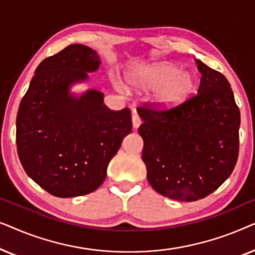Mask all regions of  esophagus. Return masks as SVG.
Returning a JSON list of instances; mask_svg holds the SVG:
<instances>
[{"instance_id": "1", "label": "esophagus", "mask_w": 255, "mask_h": 255, "mask_svg": "<svg viewBox=\"0 0 255 255\" xmlns=\"http://www.w3.org/2000/svg\"><path fill=\"white\" fill-rule=\"evenodd\" d=\"M140 124H141L140 117H139L138 115L134 113L133 115H132V127H133V128H138Z\"/></svg>"}]
</instances>
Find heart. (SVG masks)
Returning <instances> with one entry per match:
<instances>
[{
    "instance_id": "b5f03b06",
    "label": "heart",
    "mask_w": 255,
    "mask_h": 255,
    "mask_svg": "<svg viewBox=\"0 0 255 255\" xmlns=\"http://www.w3.org/2000/svg\"><path fill=\"white\" fill-rule=\"evenodd\" d=\"M128 85L137 92L154 90L152 106L159 110H170L186 102L193 93L195 81L189 72L181 71L176 65L156 62L132 72Z\"/></svg>"
}]
</instances>
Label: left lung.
Listing matches in <instances>:
<instances>
[{"instance_id": "8db88e82", "label": "left lung", "mask_w": 255, "mask_h": 255, "mask_svg": "<svg viewBox=\"0 0 255 255\" xmlns=\"http://www.w3.org/2000/svg\"><path fill=\"white\" fill-rule=\"evenodd\" d=\"M197 95L170 110L138 108L147 180L162 196L196 201L215 191L235 168L240 111L222 73L196 59Z\"/></svg>"}]
</instances>
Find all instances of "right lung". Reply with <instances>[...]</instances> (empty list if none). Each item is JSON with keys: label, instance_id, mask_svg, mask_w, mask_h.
Listing matches in <instances>:
<instances>
[{"label": "right lung", "instance_id": "right-lung-1", "mask_svg": "<svg viewBox=\"0 0 255 255\" xmlns=\"http://www.w3.org/2000/svg\"><path fill=\"white\" fill-rule=\"evenodd\" d=\"M97 52L72 44L44 59L20 101L16 120L17 152L27 175L57 197L95 191L107 176L110 160L132 130L128 108L113 111L103 93L81 95L73 85L99 69Z\"/></svg>", "mask_w": 255, "mask_h": 255}]
</instances>
